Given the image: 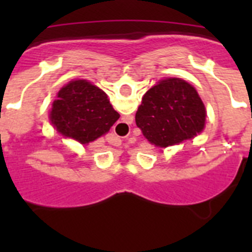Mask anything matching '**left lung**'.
<instances>
[{"label": "left lung", "instance_id": "8db88e82", "mask_svg": "<svg viewBox=\"0 0 252 252\" xmlns=\"http://www.w3.org/2000/svg\"><path fill=\"white\" fill-rule=\"evenodd\" d=\"M135 120L150 144L166 148L202 132L206 107L194 87L180 78H166L144 94Z\"/></svg>", "mask_w": 252, "mask_h": 252}]
</instances>
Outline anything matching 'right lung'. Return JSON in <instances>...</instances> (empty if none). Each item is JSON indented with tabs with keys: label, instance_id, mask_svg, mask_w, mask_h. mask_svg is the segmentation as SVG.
Instances as JSON below:
<instances>
[{
	"label": "right lung",
	"instance_id": "1",
	"mask_svg": "<svg viewBox=\"0 0 252 252\" xmlns=\"http://www.w3.org/2000/svg\"><path fill=\"white\" fill-rule=\"evenodd\" d=\"M120 119L107 94L84 79L69 82L58 92L50 121L63 136L88 144L106 132Z\"/></svg>",
	"mask_w": 252,
	"mask_h": 252
}]
</instances>
